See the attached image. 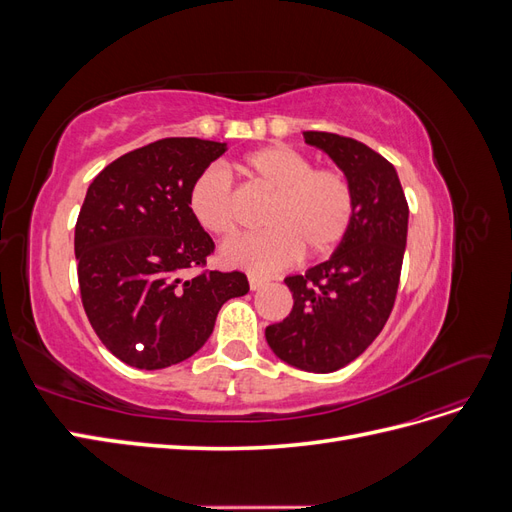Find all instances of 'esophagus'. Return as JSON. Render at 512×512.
<instances>
[{
  "instance_id": "esophagus-1",
  "label": "esophagus",
  "mask_w": 512,
  "mask_h": 512,
  "mask_svg": "<svg viewBox=\"0 0 512 512\" xmlns=\"http://www.w3.org/2000/svg\"><path fill=\"white\" fill-rule=\"evenodd\" d=\"M247 282H250L252 290H260V288H265L269 284L267 277H260V275H254V273L247 275Z\"/></svg>"
}]
</instances>
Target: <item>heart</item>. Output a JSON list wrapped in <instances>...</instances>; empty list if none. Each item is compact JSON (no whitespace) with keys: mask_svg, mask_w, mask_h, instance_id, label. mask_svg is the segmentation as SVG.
Wrapping results in <instances>:
<instances>
[{"mask_svg":"<svg viewBox=\"0 0 512 512\" xmlns=\"http://www.w3.org/2000/svg\"><path fill=\"white\" fill-rule=\"evenodd\" d=\"M237 170L250 183L273 192V200L262 215L267 230L224 245L226 265L273 273L301 252L307 258L327 256L346 239L356 215V196L344 170L314 168L307 153L282 143L247 153ZM188 209L209 235H235L237 198L222 168L209 166L194 179Z\"/></svg>","mask_w":512,"mask_h":512,"instance_id":"1","label":"heart"}]
</instances>
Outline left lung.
<instances>
[{
    "label": "left lung",
    "instance_id": "obj_1",
    "mask_svg": "<svg viewBox=\"0 0 512 512\" xmlns=\"http://www.w3.org/2000/svg\"><path fill=\"white\" fill-rule=\"evenodd\" d=\"M348 175L356 215L329 260L290 275L292 312L265 331L275 356L331 374L374 342L391 316L408 239V203L395 166L367 145L331 132H303Z\"/></svg>",
    "mask_w": 512,
    "mask_h": 512
}]
</instances>
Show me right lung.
I'll list each match as a JSON object with an SVG mask.
<instances>
[{
    "label": "right lung",
    "instance_id": "add662e5",
    "mask_svg": "<svg viewBox=\"0 0 512 512\" xmlns=\"http://www.w3.org/2000/svg\"><path fill=\"white\" fill-rule=\"evenodd\" d=\"M203 138H162L91 181L74 228L85 314L102 344L136 369L190 359L228 299L250 290L241 271H205L213 239L188 209L194 179L226 151Z\"/></svg>",
    "mask_w": 512,
    "mask_h": 512
}]
</instances>
